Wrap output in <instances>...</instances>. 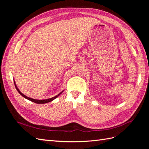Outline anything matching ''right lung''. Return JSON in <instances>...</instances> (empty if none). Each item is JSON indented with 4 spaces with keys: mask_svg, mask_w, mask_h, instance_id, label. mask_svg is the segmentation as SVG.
<instances>
[{
    "mask_svg": "<svg viewBox=\"0 0 149 149\" xmlns=\"http://www.w3.org/2000/svg\"><path fill=\"white\" fill-rule=\"evenodd\" d=\"M14 84H15V88H16V89L17 90V91L19 92V93H20V94H21V95L23 96L24 97H25V98H26V100H29V101H32V102H35V103H37V104H45V103H47V102H51V101H52L53 100H55V99H56L58 96H59L60 94L63 92V91L62 92H61L60 94H58V95H56V96H55V97H52V98H49V99H47V100H35V99H33V98H30V97H27V96H26L25 95H24V94H23V93H22L20 91V90L18 89V88L17 87V86H16V84H15V81H14Z\"/></svg>",
    "mask_w": 149,
    "mask_h": 149,
    "instance_id": "right-lung-1",
    "label": "right lung"
}]
</instances>
